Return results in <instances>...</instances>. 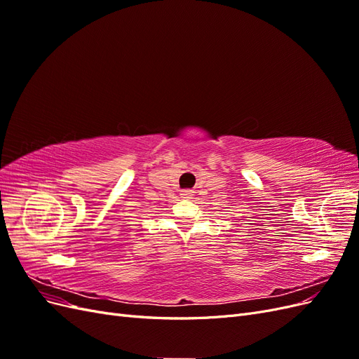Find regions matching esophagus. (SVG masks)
<instances>
[{
    "instance_id": "1",
    "label": "esophagus",
    "mask_w": 359,
    "mask_h": 359,
    "mask_svg": "<svg viewBox=\"0 0 359 359\" xmlns=\"http://www.w3.org/2000/svg\"><path fill=\"white\" fill-rule=\"evenodd\" d=\"M191 193V190H181V198H190Z\"/></svg>"
}]
</instances>
